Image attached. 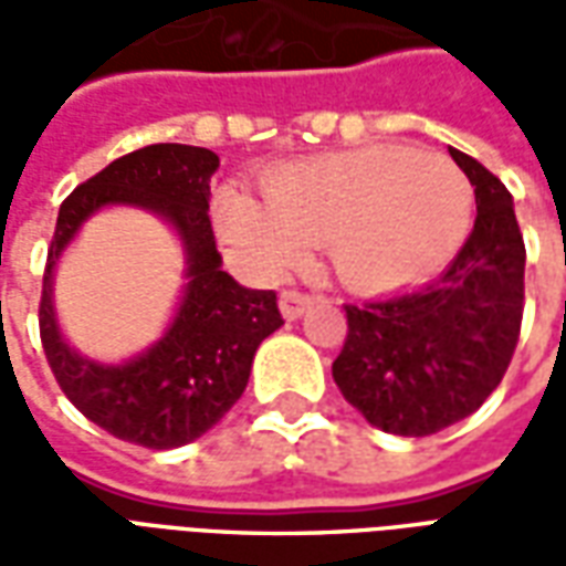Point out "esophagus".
Instances as JSON below:
<instances>
[{
    "label": "esophagus",
    "instance_id": "34e87169",
    "mask_svg": "<svg viewBox=\"0 0 566 566\" xmlns=\"http://www.w3.org/2000/svg\"><path fill=\"white\" fill-rule=\"evenodd\" d=\"M315 303V296L303 294V291H284L282 300H279V306H282V315L287 321H296L308 306Z\"/></svg>",
    "mask_w": 566,
    "mask_h": 566
}]
</instances>
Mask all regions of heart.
Here are the masks:
<instances>
[{
  "label": "heart",
  "mask_w": 566,
  "mask_h": 566,
  "mask_svg": "<svg viewBox=\"0 0 566 566\" xmlns=\"http://www.w3.org/2000/svg\"><path fill=\"white\" fill-rule=\"evenodd\" d=\"M470 211L473 187L449 157L381 145L284 166L263 185V209L223 199L221 230L260 270H291L308 245H327L345 282L381 291L437 272Z\"/></svg>",
  "instance_id": "b5f03b06"
}]
</instances>
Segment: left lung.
I'll use <instances>...</instances> for the list:
<instances>
[{"label":"left lung","mask_w":566,"mask_h":566,"mask_svg":"<svg viewBox=\"0 0 566 566\" xmlns=\"http://www.w3.org/2000/svg\"><path fill=\"white\" fill-rule=\"evenodd\" d=\"M475 193L473 233L437 279L345 306L333 379L369 424L430 437L473 416L497 388L522 333L524 239L497 175L449 148Z\"/></svg>","instance_id":"left-lung-1"}]
</instances>
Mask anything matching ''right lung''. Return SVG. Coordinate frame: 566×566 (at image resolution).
<instances>
[{
	"instance_id": "obj_1",
	"label": "right lung",
	"mask_w": 566,
	"mask_h": 566,
	"mask_svg": "<svg viewBox=\"0 0 566 566\" xmlns=\"http://www.w3.org/2000/svg\"><path fill=\"white\" fill-rule=\"evenodd\" d=\"M218 154L193 145H148L108 163L60 206L48 248L39 333L54 379L81 416L124 442L178 449L218 424L242 397L258 345L282 327L275 291H251L221 270L209 218ZM105 205H139L174 227L186 248V294L174 324L148 353L99 365L62 339L53 312V266Z\"/></svg>"
}]
</instances>
